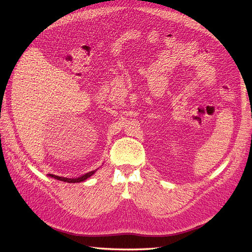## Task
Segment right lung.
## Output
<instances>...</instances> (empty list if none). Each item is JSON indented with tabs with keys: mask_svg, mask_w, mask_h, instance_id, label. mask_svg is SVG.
I'll return each instance as SVG.
<instances>
[{
	"mask_svg": "<svg viewBox=\"0 0 252 252\" xmlns=\"http://www.w3.org/2000/svg\"><path fill=\"white\" fill-rule=\"evenodd\" d=\"M95 172V170L94 171H90V172H87L86 174H83L82 177L80 178H77V179H69V178H63V177H59V175H55V174H48L49 177L56 179V180H59V181H62V182H67V183H80V182H83L87 180L88 178H90L91 175H93L94 173Z\"/></svg>",
	"mask_w": 252,
	"mask_h": 252,
	"instance_id": "1",
	"label": "right lung"
}]
</instances>
